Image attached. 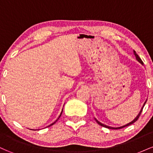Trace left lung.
I'll use <instances>...</instances> for the list:
<instances>
[{
    "label": "left lung",
    "instance_id": "obj_1",
    "mask_svg": "<svg viewBox=\"0 0 153 153\" xmlns=\"http://www.w3.org/2000/svg\"><path fill=\"white\" fill-rule=\"evenodd\" d=\"M134 55H135V57H136V59H137V60L138 61V62H140V63H141L142 65H143V61H142V59H140V57H139L138 56V54L136 53V52H135V51L134 50ZM146 101H145V103H144V105H143V107H144V106H145V103H146ZM143 108H142V109H141V111H140V113H139V114L137 116V117L136 118H135L134 120L132 121V122H129V124H126V125H124V126H122V127H108V126H106V125H105V124H102V123H101V122H99V121L97 120V119H96V122L98 123V124H99V125H101V126H102V127H106V128H108V129H122V128H124V127H127V126H129V125H131V124H134V123L136 122V121H137V119H139V117H140V114H141V113H142V111H143Z\"/></svg>",
    "mask_w": 153,
    "mask_h": 153
}]
</instances>
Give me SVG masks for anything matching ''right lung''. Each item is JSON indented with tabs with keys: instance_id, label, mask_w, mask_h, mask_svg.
<instances>
[{
	"instance_id": "1",
	"label": "right lung",
	"mask_w": 153,
	"mask_h": 153,
	"mask_svg": "<svg viewBox=\"0 0 153 153\" xmlns=\"http://www.w3.org/2000/svg\"><path fill=\"white\" fill-rule=\"evenodd\" d=\"M62 112H61V114H60V115H59V117H60V116H61V114H62ZM58 118V119H59ZM57 120H56L55 121V122H53V123H52V124H50V126H48V127H50V126H52V125H53V124H55V123H56V122H57Z\"/></svg>"
}]
</instances>
